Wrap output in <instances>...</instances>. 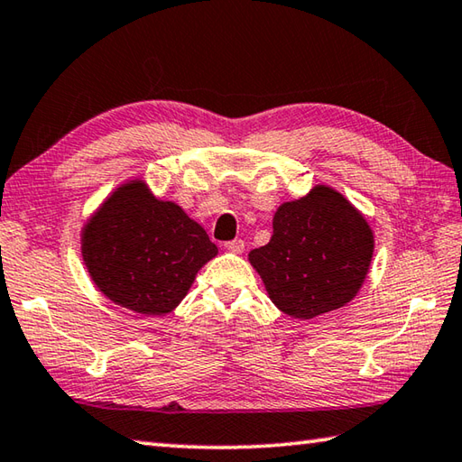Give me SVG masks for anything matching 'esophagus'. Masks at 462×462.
I'll list each match as a JSON object with an SVG mask.
<instances>
[{
  "label": "esophagus",
  "instance_id": "34e87169",
  "mask_svg": "<svg viewBox=\"0 0 462 462\" xmlns=\"http://www.w3.org/2000/svg\"><path fill=\"white\" fill-rule=\"evenodd\" d=\"M224 248L228 250V253H232V254H240V253H245V242H242V240H230V242H226Z\"/></svg>",
  "mask_w": 462,
  "mask_h": 462
}]
</instances>
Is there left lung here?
<instances>
[{"mask_svg": "<svg viewBox=\"0 0 462 462\" xmlns=\"http://www.w3.org/2000/svg\"><path fill=\"white\" fill-rule=\"evenodd\" d=\"M372 256L370 222L325 183L276 208L268 245L248 253L268 299L295 319H313L354 300Z\"/></svg>", "mask_w": 462, "mask_h": 462, "instance_id": "1", "label": "left lung"}]
</instances>
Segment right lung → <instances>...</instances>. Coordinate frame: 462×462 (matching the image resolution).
<instances>
[{
  "label": "right lung",
  "instance_id": "add662e5",
  "mask_svg": "<svg viewBox=\"0 0 462 462\" xmlns=\"http://www.w3.org/2000/svg\"><path fill=\"white\" fill-rule=\"evenodd\" d=\"M88 276L115 305L145 317L171 313L217 254L181 206L151 194L145 180L123 181L80 230Z\"/></svg>",
  "mask_w": 462,
  "mask_h": 462
}]
</instances>
